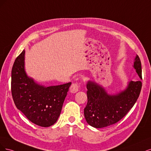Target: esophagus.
I'll list each match as a JSON object with an SVG mask.
<instances>
[{"label": "esophagus", "instance_id": "34e87169", "mask_svg": "<svg viewBox=\"0 0 151 151\" xmlns=\"http://www.w3.org/2000/svg\"><path fill=\"white\" fill-rule=\"evenodd\" d=\"M80 86L77 83H73L70 86V92L72 93H75L78 91Z\"/></svg>", "mask_w": 151, "mask_h": 151}]
</instances>
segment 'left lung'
Returning a JSON list of instances; mask_svg holds the SVG:
<instances>
[{
    "label": "left lung",
    "instance_id": "8db88e82",
    "mask_svg": "<svg viewBox=\"0 0 151 151\" xmlns=\"http://www.w3.org/2000/svg\"><path fill=\"white\" fill-rule=\"evenodd\" d=\"M134 68L142 80L139 58L136 55ZM88 102L84 109L86 122L95 128H103L117 122L128 113L135 104L142 88V82L130 81L124 90L110 93L96 82L88 80L86 83Z\"/></svg>",
    "mask_w": 151,
    "mask_h": 151
}]
</instances>
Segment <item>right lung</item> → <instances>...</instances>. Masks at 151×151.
Instances as JSON below:
<instances>
[{"mask_svg": "<svg viewBox=\"0 0 151 151\" xmlns=\"http://www.w3.org/2000/svg\"><path fill=\"white\" fill-rule=\"evenodd\" d=\"M71 84L46 86L36 82L26 73L25 50L12 66L11 91L14 104L31 122L41 127H50L57 121Z\"/></svg>", "mask_w": 151, "mask_h": 151, "instance_id": "1", "label": "right lung"}]
</instances>
